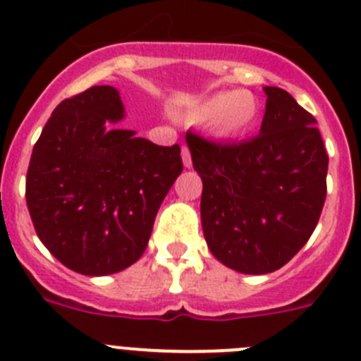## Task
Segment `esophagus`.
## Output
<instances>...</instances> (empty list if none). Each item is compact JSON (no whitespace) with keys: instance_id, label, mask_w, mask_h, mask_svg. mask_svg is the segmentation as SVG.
I'll list each match as a JSON object with an SVG mask.
<instances>
[{"instance_id":"obj_1","label":"esophagus","mask_w":361,"mask_h":361,"mask_svg":"<svg viewBox=\"0 0 361 361\" xmlns=\"http://www.w3.org/2000/svg\"><path fill=\"white\" fill-rule=\"evenodd\" d=\"M183 161L186 168H191V152L188 146H183Z\"/></svg>"}]
</instances>
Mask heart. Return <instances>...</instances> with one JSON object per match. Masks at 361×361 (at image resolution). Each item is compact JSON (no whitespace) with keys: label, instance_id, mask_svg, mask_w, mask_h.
Segmentation results:
<instances>
[{"label":"heart","instance_id":"obj_1","mask_svg":"<svg viewBox=\"0 0 361 361\" xmlns=\"http://www.w3.org/2000/svg\"><path fill=\"white\" fill-rule=\"evenodd\" d=\"M257 101L247 92H222L206 99L190 114L191 123H215L220 135H238L253 124Z\"/></svg>","mask_w":361,"mask_h":361}]
</instances>
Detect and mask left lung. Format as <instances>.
<instances>
[{
  "label": "left lung",
  "mask_w": 361,
  "mask_h": 361,
  "mask_svg": "<svg viewBox=\"0 0 361 361\" xmlns=\"http://www.w3.org/2000/svg\"><path fill=\"white\" fill-rule=\"evenodd\" d=\"M267 95L260 133L220 142L186 133L202 178L204 237L216 260L245 275L280 269L317 228L327 195V164L317 119L282 88Z\"/></svg>",
  "instance_id": "1"
}]
</instances>
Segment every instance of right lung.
I'll use <instances>...</instances> for the list:
<instances>
[{
  "mask_svg": "<svg viewBox=\"0 0 361 361\" xmlns=\"http://www.w3.org/2000/svg\"><path fill=\"white\" fill-rule=\"evenodd\" d=\"M114 86H92L57 104L32 149L27 206L44 247L68 269L103 276L145 253L162 200L183 173L180 146L132 130Z\"/></svg>",
  "mask_w": 361,
  "mask_h": 361,
  "instance_id": "right-lung-1",
  "label": "right lung"
}]
</instances>
